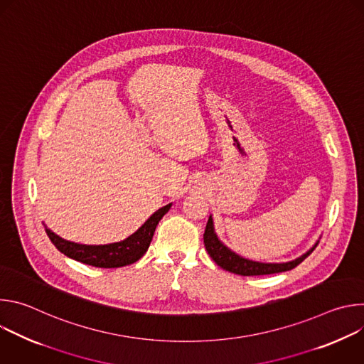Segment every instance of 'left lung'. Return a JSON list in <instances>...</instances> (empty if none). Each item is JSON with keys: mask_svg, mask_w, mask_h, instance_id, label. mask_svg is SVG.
<instances>
[{"mask_svg": "<svg viewBox=\"0 0 364 364\" xmlns=\"http://www.w3.org/2000/svg\"><path fill=\"white\" fill-rule=\"evenodd\" d=\"M203 239H204L205 250L209 252L210 257L220 268H223L225 271H229L232 274L242 275V277L269 275V274L291 271L295 267H298L308 255H311V252H313L318 245V242H317L313 247H311L308 252H305L304 255H301L299 257H296V259H294V261H289V262H284V264H265V262L250 261V259H246V257L235 253L233 250H230L218 237V235L215 232V225H213L212 216L209 218V220H207Z\"/></svg>", "mask_w": 364, "mask_h": 364, "instance_id": "left-lung-1", "label": "left lung"}]
</instances>
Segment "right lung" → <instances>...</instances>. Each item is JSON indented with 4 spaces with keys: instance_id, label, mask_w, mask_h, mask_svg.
Segmentation results:
<instances>
[{
    "instance_id": "right-lung-1",
    "label": "right lung",
    "mask_w": 364,
    "mask_h": 364,
    "mask_svg": "<svg viewBox=\"0 0 364 364\" xmlns=\"http://www.w3.org/2000/svg\"><path fill=\"white\" fill-rule=\"evenodd\" d=\"M171 203L155 212L135 233L122 242L109 245H80L69 242L46 228V233L62 253L86 265L96 268H121L136 262L148 250L155 228L170 210Z\"/></svg>"
}]
</instances>
